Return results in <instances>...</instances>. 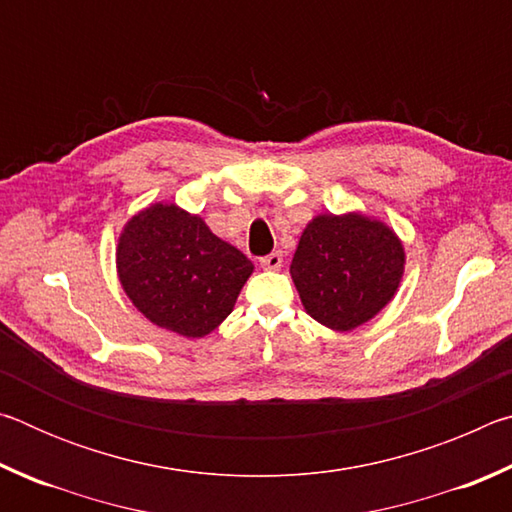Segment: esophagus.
<instances>
[{"mask_svg": "<svg viewBox=\"0 0 512 512\" xmlns=\"http://www.w3.org/2000/svg\"><path fill=\"white\" fill-rule=\"evenodd\" d=\"M259 264H262V268H266V271H280V266H282V253H271V255H266V257H262L259 259Z\"/></svg>", "mask_w": 512, "mask_h": 512, "instance_id": "1", "label": "esophagus"}]
</instances>
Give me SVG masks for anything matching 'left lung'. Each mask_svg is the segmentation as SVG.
<instances>
[{
    "instance_id": "1",
    "label": "left lung",
    "mask_w": 512,
    "mask_h": 512,
    "mask_svg": "<svg viewBox=\"0 0 512 512\" xmlns=\"http://www.w3.org/2000/svg\"><path fill=\"white\" fill-rule=\"evenodd\" d=\"M404 264V244L388 223L361 212H325L302 230L289 273L311 318L352 332L395 298Z\"/></svg>"
}]
</instances>
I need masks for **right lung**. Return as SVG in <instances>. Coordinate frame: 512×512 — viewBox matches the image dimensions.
Segmentation results:
<instances>
[{
	"mask_svg": "<svg viewBox=\"0 0 512 512\" xmlns=\"http://www.w3.org/2000/svg\"><path fill=\"white\" fill-rule=\"evenodd\" d=\"M117 277L140 314L167 332L203 339L232 314L255 266L176 203H151L124 223Z\"/></svg>",
	"mask_w": 512,
	"mask_h": 512,
	"instance_id": "add662e5",
	"label": "right lung"
}]
</instances>
